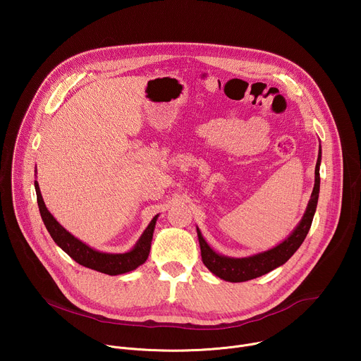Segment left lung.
<instances>
[{"mask_svg":"<svg viewBox=\"0 0 361 361\" xmlns=\"http://www.w3.org/2000/svg\"><path fill=\"white\" fill-rule=\"evenodd\" d=\"M320 163H322V147H319V159L314 170V188L312 192V198L307 204L305 213L294 228V231L279 245L264 251L254 254L243 259H234V257H226L216 252L201 235V231L197 227V235L201 250V259L204 266L207 267L217 277L230 281V283H241L257 279L270 273L271 270L283 266L290 257L298 250L302 244L308 230L312 227L313 217L317 209L319 192H320Z\"/></svg>","mask_w":361,"mask_h":361,"instance_id":"left-lung-1","label":"left lung"}]
</instances>
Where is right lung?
Masks as SVG:
<instances>
[{"mask_svg":"<svg viewBox=\"0 0 361 361\" xmlns=\"http://www.w3.org/2000/svg\"><path fill=\"white\" fill-rule=\"evenodd\" d=\"M34 185H35V192H37V202H38L39 214H41L45 228L48 230L49 235L53 237L56 244L60 248H63L74 262H77L78 264H81L87 269L104 273L109 276H117V274H124V273L133 271L145 263V260L148 259V254H149L152 233H154V228H156V221L159 219V214L151 220V223L144 230V233L141 234L140 240L137 241V244L134 245L133 250L123 252V254L101 252V251H97V250L88 247L85 243L80 241L71 233H68L53 217V214L47 210L37 181H34Z\"/></svg>","mask_w":361,"mask_h":361,"instance_id":"obj_1","label":"right lung"}]
</instances>
